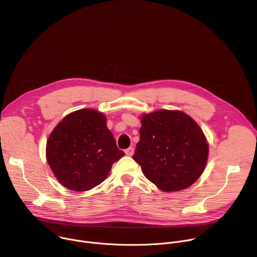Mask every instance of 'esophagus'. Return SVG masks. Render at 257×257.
I'll list each match as a JSON object with an SVG mask.
<instances>
[{
  "instance_id": "1",
  "label": "esophagus",
  "mask_w": 257,
  "mask_h": 257,
  "mask_svg": "<svg viewBox=\"0 0 257 257\" xmlns=\"http://www.w3.org/2000/svg\"><path fill=\"white\" fill-rule=\"evenodd\" d=\"M125 154H126L128 157H132L133 154H134V149L132 148V146H130L129 149H127V150L125 151Z\"/></svg>"
}]
</instances>
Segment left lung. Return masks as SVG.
I'll return each mask as SVG.
<instances>
[{"mask_svg": "<svg viewBox=\"0 0 257 257\" xmlns=\"http://www.w3.org/2000/svg\"><path fill=\"white\" fill-rule=\"evenodd\" d=\"M133 160L165 192L186 189L203 173L208 143L198 124L182 111L160 109L141 117Z\"/></svg>", "mask_w": 257, "mask_h": 257, "instance_id": "obj_1", "label": "left lung"}]
</instances>
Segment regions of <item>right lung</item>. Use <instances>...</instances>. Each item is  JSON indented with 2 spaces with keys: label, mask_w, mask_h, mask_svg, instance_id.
I'll use <instances>...</instances> for the list:
<instances>
[{
  "label": "right lung",
  "mask_w": 257,
  "mask_h": 257,
  "mask_svg": "<svg viewBox=\"0 0 257 257\" xmlns=\"http://www.w3.org/2000/svg\"><path fill=\"white\" fill-rule=\"evenodd\" d=\"M124 155L106 127L105 116L93 108H81L63 118L50 134L46 149L55 177L73 191L99 185Z\"/></svg>",
  "instance_id": "add662e5"
}]
</instances>
